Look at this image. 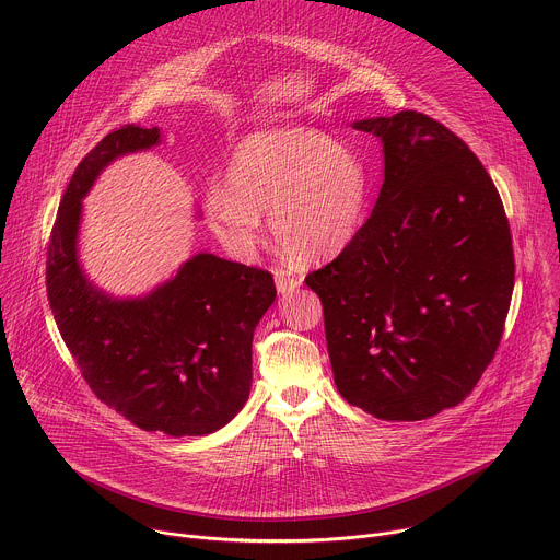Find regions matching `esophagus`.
Masks as SVG:
<instances>
[{
    "mask_svg": "<svg viewBox=\"0 0 560 560\" xmlns=\"http://www.w3.org/2000/svg\"><path fill=\"white\" fill-rule=\"evenodd\" d=\"M275 281H277V290L281 294H290L301 285V279L288 270H275Z\"/></svg>",
    "mask_w": 560,
    "mask_h": 560,
    "instance_id": "1",
    "label": "esophagus"
}]
</instances>
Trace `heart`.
I'll return each instance as SVG.
<instances>
[{"mask_svg": "<svg viewBox=\"0 0 560 560\" xmlns=\"http://www.w3.org/2000/svg\"><path fill=\"white\" fill-rule=\"evenodd\" d=\"M370 197L363 156L330 135L272 128L248 135L232 152L225 186L206 192L203 214L217 242L253 259L266 238L264 212L283 253L299 264L328 261L359 234Z\"/></svg>", "mask_w": 560, "mask_h": 560, "instance_id": "b5f03b06", "label": "heart"}]
</instances>
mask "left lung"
<instances>
[{"instance_id": "obj_1", "label": "left lung", "mask_w": 560, "mask_h": 560, "mask_svg": "<svg viewBox=\"0 0 560 560\" xmlns=\"http://www.w3.org/2000/svg\"><path fill=\"white\" fill-rule=\"evenodd\" d=\"M385 179L354 242L305 277L324 303L335 383L385 421L458 406L492 363L514 290L501 195L441 121L401 110L363 119Z\"/></svg>"}]
</instances>
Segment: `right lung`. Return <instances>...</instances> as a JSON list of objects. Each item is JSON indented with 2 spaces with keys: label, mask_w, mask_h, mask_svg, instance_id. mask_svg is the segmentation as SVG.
I'll list each match as a JSON object with an SVG mask.
<instances>
[{
  "label": "right lung",
  "mask_w": 560,
  "mask_h": 560,
  "mask_svg": "<svg viewBox=\"0 0 560 560\" xmlns=\"http://www.w3.org/2000/svg\"><path fill=\"white\" fill-rule=\"evenodd\" d=\"M159 128L108 132L79 162L46 253V294L61 339L93 394L145 432L201 436L244 408L253 335L277 296L268 270L197 255L145 299L117 301L79 270L82 197L115 156L150 148Z\"/></svg>",
  "instance_id": "obj_1"
}]
</instances>
